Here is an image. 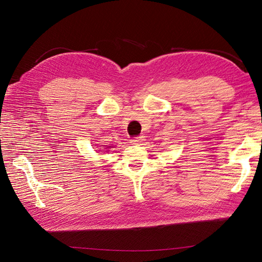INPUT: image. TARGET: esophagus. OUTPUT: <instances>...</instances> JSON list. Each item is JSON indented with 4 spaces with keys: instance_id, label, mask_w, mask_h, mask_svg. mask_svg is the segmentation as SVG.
<instances>
[{
    "instance_id": "obj_1",
    "label": "esophagus",
    "mask_w": 262,
    "mask_h": 262,
    "mask_svg": "<svg viewBox=\"0 0 262 262\" xmlns=\"http://www.w3.org/2000/svg\"><path fill=\"white\" fill-rule=\"evenodd\" d=\"M131 143L132 144H136V145H142L144 143V139L142 138V137H138V138H134V139H132V141H131Z\"/></svg>"
}]
</instances>
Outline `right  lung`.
Segmentation results:
<instances>
[{"mask_svg":"<svg viewBox=\"0 0 262 262\" xmlns=\"http://www.w3.org/2000/svg\"><path fill=\"white\" fill-rule=\"evenodd\" d=\"M110 146H107V147H105V148H109ZM101 152H104V150H101ZM106 152H107V150H106Z\"/></svg>","mask_w":262,"mask_h":262,"instance_id":"obj_1","label":"right lung"}]
</instances>
